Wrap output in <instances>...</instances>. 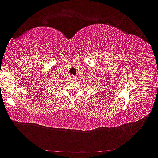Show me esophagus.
Masks as SVG:
<instances>
[{
  "label": "esophagus",
  "mask_w": 158,
  "mask_h": 158,
  "mask_svg": "<svg viewBox=\"0 0 158 158\" xmlns=\"http://www.w3.org/2000/svg\"><path fill=\"white\" fill-rule=\"evenodd\" d=\"M69 78H70V80H72V81H74V80H76L77 77H76V76L74 75H71L70 77H69Z\"/></svg>",
  "instance_id": "34e87169"
}]
</instances>
